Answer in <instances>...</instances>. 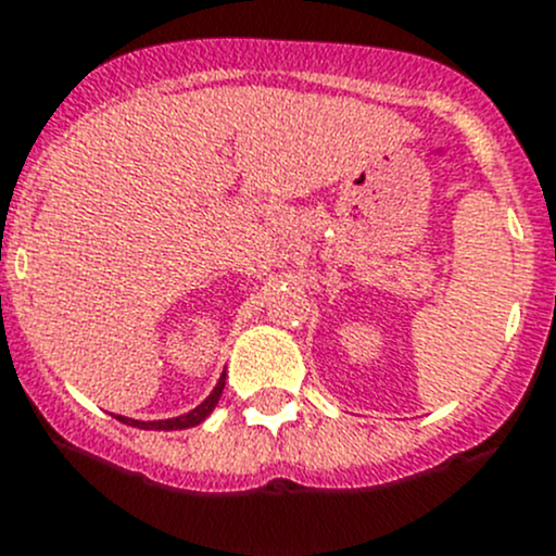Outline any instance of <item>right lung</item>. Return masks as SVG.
<instances>
[{"label":"right lung","instance_id":"obj_1","mask_svg":"<svg viewBox=\"0 0 556 556\" xmlns=\"http://www.w3.org/2000/svg\"><path fill=\"white\" fill-rule=\"evenodd\" d=\"M222 389H225V376L219 378V383L214 387V392H211V395H207L205 401L200 403V406L191 408L189 414H180V417L155 419V422H142V419L121 417V422L131 425V428H142V430H186V428H194V425H200L202 419L207 417V414L214 412L216 403H219V397H222Z\"/></svg>","mask_w":556,"mask_h":556}]
</instances>
